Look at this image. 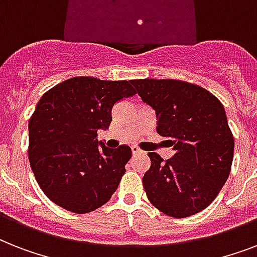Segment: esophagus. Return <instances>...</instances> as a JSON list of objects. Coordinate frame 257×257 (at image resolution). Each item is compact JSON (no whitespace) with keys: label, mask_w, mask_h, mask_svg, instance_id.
I'll return each instance as SVG.
<instances>
[{"label":"esophagus","mask_w":257,"mask_h":257,"mask_svg":"<svg viewBox=\"0 0 257 257\" xmlns=\"http://www.w3.org/2000/svg\"><path fill=\"white\" fill-rule=\"evenodd\" d=\"M132 153L133 155H141V153H144L143 151H140V149L137 148V147H132Z\"/></svg>","instance_id":"esophagus-1"}]
</instances>
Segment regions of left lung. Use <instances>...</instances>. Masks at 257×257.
I'll return each mask as SVG.
<instances>
[{
    "instance_id": "8db88e82",
    "label": "left lung",
    "mask_w": 257,
    "mask_h": 257,
    "mask_svg": "<svg viewBox=\"0 0 257 257\" xmlns=\"http://www.w3.org/2000/svg\"><path fill=\"white\" fill-rule=\"evenodd\" d=\"M151 105L157 133L173 147L165 160L148 153L143 177L147 197L165 215L183 219L203 211L219 195L231 172L235 141L223 104L207 89L180 80H132Z\"/></svg>"
}]
</instances>
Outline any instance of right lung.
Wrapping results in <instances>:
<instances>
[{
	"label": "right lung",
	"mask_w": 257,
	"mask_h": 257,
	"mask_svg": "<svg viewBox=\"0 0 257 257\" xmlns=\"http://www.w3.org/2000/svg\"><path fill=\"white\" fill-rule=\"evenodd\" d=\"M136 94L132 81L73 77L38 101L29 121V161L38 185L58 207L88 213L108 203L132 151L97 140L117 101Z\"/></svg>",
	"instance_id": "add662e5"
}]
</instances>
